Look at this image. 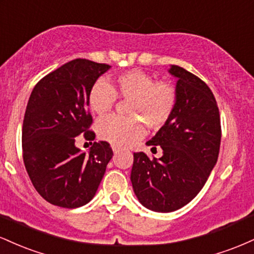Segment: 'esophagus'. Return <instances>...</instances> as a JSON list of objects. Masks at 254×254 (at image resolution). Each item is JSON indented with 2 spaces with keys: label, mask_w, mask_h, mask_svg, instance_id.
Listing matches in <instances>:
<instances>
[{
  "label": "esophagus",
  "mask_w": 254,
  "mask_h": 254,
  "mask_svg": "<svg viewBox=\"0 0 254 254\" xmlns=\"http://www.w3.org/2000/svg\"><path fill=\"white\" fill-rule=\"evenodd\" d=\"M122 148L121 147H118V145H115V144H112V150H113V153H118L119 150H121Z\"/></svg>",
  "instance_id": "34e87169"
}]
</instances>
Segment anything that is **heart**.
<instances>
[{
  "mask_svg": "<svg viewBox=\"0 0 254 254\" xmlns=\"http://www.w3.org/2000/svg\"><path fill=\"white\" fill-rule=\"evenodd\" d=\"M116 94L129 99L127 113L132 116H111L101 119L98 124V131L105 141L121 147L143 137L144 123L151 130H159L164 127L177 103L176 90L170 83L155 82L150 75L133 69L118 75L113 86L105 81L94 83L88 95L90 110L99 116L106 115L116 103Z\"/></svg>",
  "mask_w": 254,
  "mask_h": 254,
  "instance_id": "1",
  "label": "heart"
}]
</instances>
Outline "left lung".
<instances>
[{"label": "left lung", "instance_id": "1", "mask_svg": "<svg viewBox=\"0 0 254 254\" xmlns=\"http://www.w3.org/2000/svg\"><path fill=\"white\" fill-rule=\"evenodd\" d=\"M168 72L177 78L176 107L145 143L161 147L162 156L151 161L142 151L133 153L130 177L139 203L156 212L176 211L197 196L221 144L220 112L210 88L182 66L171 65Z\"/></svg>", "mask_w": 254, "mask_h": 254}]
</instances>
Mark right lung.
Returning <instances> with one entry per match:
<instances>
[{
  "label": "right lung",
  "instance_id": "1",
  "mask_svg": "<svg viewBox=\"0 0 254 254\" xmlns=\"http://www.w3.org/2000/svg\"><path fill=\"white\" fill-rule=\"evenodd\" d=\"M109 64L77 58L63 64L36 84L22 125V153L34 189L54 205L74 209L97 193L113 151L107 142H94L88 153L75 137L93 139L88 95Z\"/></svg>",
  "mask_w": 254,
  "mask_h": 254
}]
</instances>
